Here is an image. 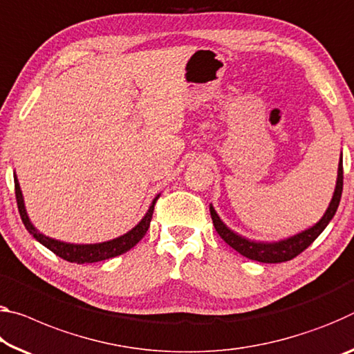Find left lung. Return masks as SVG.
Masks as SVG:
<instances>
[{"instance_id":"1","label":"left lung","mask_w":354,"mask_h":354,"mask_svg":"<svg viewBox=\"0 0 354 354\" xmlns=\"http://www.w3.org/2000/svg\"><path fill=\"white\" fill-rule=\"evenodd\" d=\"M342 189H344V162H339V170H337V183H335V190L333 195V200L328 206L324 216L319 218L315 225L304 230L302 233L295 234V236L279 241V243H257V241H250L248 238L241 236V234L234 233L233 230H230L225 223L221 221V217L217 216V212L212 205H209V212L212 223H214L216 232L218 233L225 243L233 248L241 255L250 260L260 261V263H282L288 261L291 258L298 257L301 252H304L313 241H315L324 228L328 227L330 218L334 217L335 211H337L340 197H342Z\"/></svg>"}]
</instances>
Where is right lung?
<instances>
[{
    "mask_svg": "<svg viewBox=\"0 0 354 354\" xmlns=\"http://www.w3.org/2000/svg\"><path fill=\"white\" fill-rule=\"evenodd\" d=\"M14 184H15L17 206H19L21 222H24V225L26 227L28 232H30V234H32V236H35L42 245H46L47 249L52 250L53 254L61 257L66 261L77 263V265H83V263L104 261V260H109V258L118 257V255L124 254V252H127V250H131L133 245H136L138 241L142 239L145 234H147L148 228H149V222H151V218H153L154 205H156L157 198H159V195H157L142 221H140L132 230H129L126 234H122V236L105 241V243H99V244H69V243H63V241L48 238V236H46V234H42L41 232H37L36 227L32 225L30 217H28V214H26L24 195H21L19 179H17L15 175H14Z\"/></svg>",
    "mask_w": 354,
    "mask_h": 354,
    "instance_id": "1",
    "label": "right lung"
}]
</instances>
